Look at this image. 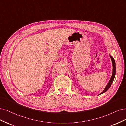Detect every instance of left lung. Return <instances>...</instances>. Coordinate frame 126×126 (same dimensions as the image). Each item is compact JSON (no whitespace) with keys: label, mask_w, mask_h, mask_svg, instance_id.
Wrapping results in <instances>:
<instances>
[{"label":"left lung","mask_w":126,"mask_h":126,"mask_svg":"<svg viewBox=\"0 0 126 126\" xmlns=\"http://www.w3.org/2000/svg\"><path fill=\"white\" fill-rule=\"evenodd\" d=\"M110 58H111V60H112V66H113V72H112V76L111 77V79H110V80H109V81L108 82L107 85L106 86V88H105V89L104 90V91H102V92H101L99 94H102L103 93H104L105 92H106V91L111 86L112 83L113 82V80H114V78H115V75H116V63H115V59H113V57L111 56L110 55Z\"/></svg>","instance_id":"8db88e82"}]
</instances>
